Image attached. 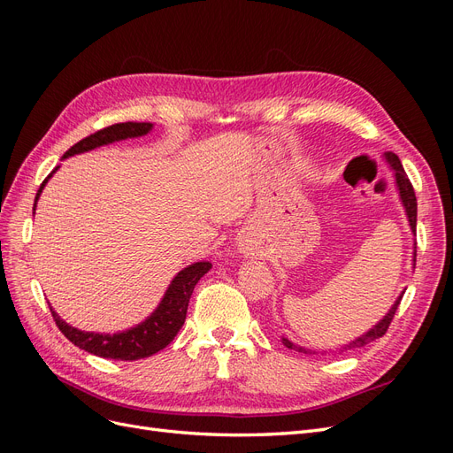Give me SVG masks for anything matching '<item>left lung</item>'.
Returning a JSON list of instances; mask_svg holds the SVG:
<instances>
[{
	"instance_id": "8db88e82",
	"label": "left lung",
	"mask_w": 453,
	"mask_h": 453,
	"mask_svg": "<svg viewBox=\"0 0 453 453\" xmlns=\"http://www.w3.org/2000/svg\"><path fill=\"white\" fill-rule=\"evenodd\" d=\"M383 157H386V160L389 162L391 170L395 172V183H396V188H399V196H401V202H403L404 210H406V217H408L410 228H412V232L416 234L418 202H416L414 187H412V183H410V180H408V175H406V172H404V168H403V164H401L399 157H396L395 153H386ZM414 266H416V253H414ZM403 295H404V293H401V296L395 300V304L391 306V310H389L386 315H383V319H380V323H376L372 328H370L368 333H365V334H361L359 338H355L353 342H349V344H346V346L342 348L340 351H344V349H355V348H363V346L370 344V342H374L376 338H380V336L386 334V333H388V328H389V325H391V321H393V318H395V311H396V308H399V304H401ZM281 342L285 344V348L295 349V351H298V353H311L310 349H306V348H303V346H295L293 342H291V340H287V338H281Z\"/></svg>"
}]
</instances>
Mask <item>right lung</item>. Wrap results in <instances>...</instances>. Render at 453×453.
<instances>
[{"mask_svg":"<svg viewBox=\"0 0 453 453\" xmlns=\"http://www.w3.org/2000/svg\"><path fill=\"white\" fill-rule=\"evenodd\" d=\"M150 128H153L150 122H119V125H111L104 130L90 134L85 140H81L72 149H67L62 158L73 157L79 153H87V150H92L96 147L120 142L127 138H140V135L149 134ZM57 170L58 168H54L49 173V177H52V173ZM49 177L41 183L35 202L41 195V190H43V187L47 185ZM210 268H211V263H205V260L183 268L172 280L170 287L166 289V295H164V298L160 300L158 308L150 313L143 323L117 334L79 331V328L67 325L64 319H60V315L52 310L50 304L49 308L62 334L77 348L85 349L92 355H98V357H104V359L138 361V359L150 357V355H155L157 351L166 348L175 338V334L180 333V328L183 326L187 318L188 300L195 291V285L200 281L203 273H208Z\"/></svg>","mask_w":453,"mask_h":453,"instance_id":"obj_1","label":"right lung"}]
</instances>
